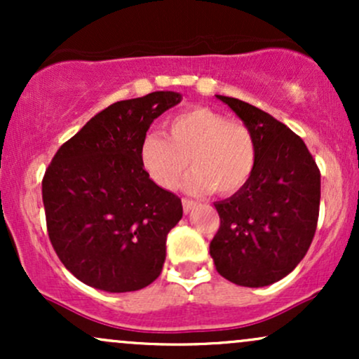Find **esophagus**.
Returning a JSON list of instances; mask_svg holds the SVG:
<instances>
[{"label":"esophagus","mask_w":359,"mask_h":359,"mask_svg":"<svg viewBox=\"0 0 359 359\" xmlns=\"http://www.w3.org/2000/svg\"><path fill=\"white\" fill-rule=\"evenodd\" d=\"M196 201H192V199H182V205H184V211L185 212H189L191 211V209H194L196 208Z\"/></svg>","instance_id":"esophagus-1"}]
</instances>
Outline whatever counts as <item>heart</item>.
<instances>
[{
  "label": "heart",
  "instance_id": "1",
  "mask_svg": "<svg viewBox=\"0 0 359 359\" xmlns=\"http://www.w3.org/2000/svg\"><path fill=\"white\" fill-rule=\"evenodd\" d=\"M168 135L150 131L140 143V163L158 187L175 191L189 167V192L222 196L250 182L258 162V145L245 123L208 108H194L168 121Z\"/></svg>",
  "mask_w": 359,
  "mask_h": 359
}]
</instances>
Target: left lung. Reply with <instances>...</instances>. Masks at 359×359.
I'll list each match as a JSON object with an SVG mask.
<instances>
[{
	"mask_svg": "<svg viewBox=\"0 0 359 359\" xmlns=\"http://www.w3.org/2000/svg\"><path fill=\"white\" fill-rule=\"evenodd\" d=\"M216 97L253 131L258 162L245 187L214 204L221 224L209 253L221 277L265 287L287 277L314 240L320 172L290 128L236 97Z\"/></svg>",
	"mask_w": 359,
	"mask_h": 359,
	"instance_id": "1",
	"label": "left lung"
}]
</instances>
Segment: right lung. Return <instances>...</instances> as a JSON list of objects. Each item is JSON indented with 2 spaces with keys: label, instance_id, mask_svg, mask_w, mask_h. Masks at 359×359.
I'll return each mask as SVG.
<instances>
[{
  "label": "right lung",
  "instance_id": "obj_1",
  "mask_svg": "<svg viewBox=\"0 0 359 359\" xmlns=\"http://www.w3.org/2000/svg\"><path fill=\"white\" fill-rule=\"evenodd\" d=\"M180 100L174 90H156L114 102L67 140L45 170L48 238L86 285L121 294L158 278L182 203L147 175L140 143L154 119Z\"/></svg>",
  "mask_w": 359,
  "mask_h": 359
}]
</instances>
